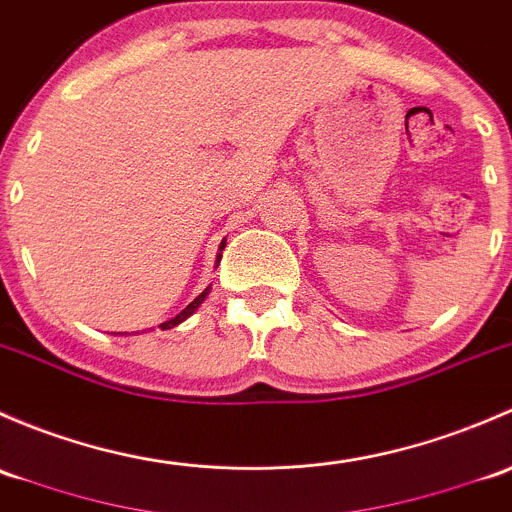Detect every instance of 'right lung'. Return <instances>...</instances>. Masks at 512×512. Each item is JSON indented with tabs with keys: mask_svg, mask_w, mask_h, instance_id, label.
<instances>
[{
	"mask_svg": "<svg viewBox=\"0 0 512 512\" xmlns=\"http://www.w3.org/2000/svg\"><path fill=\"white\" fill-rule=\"evenodd\" d=\"M207 293H209V288H204V291H202V293H199V295H197V298H194V300H192V303H189V305H187V308H184V310H182V313H179V315H177V318L167 320V323H162V325H160V328H162V330H170V328H175V325H179V323H182V320H184V318H189V315H192V313H194V310H197V308H199V305H202V300H204V298H207Z\"/></svg>",
	"mask_w": 512,
	"mask_h": 512,
	"instance_id": "add662e5",
	"label": "right lung"
}]
</instances>
